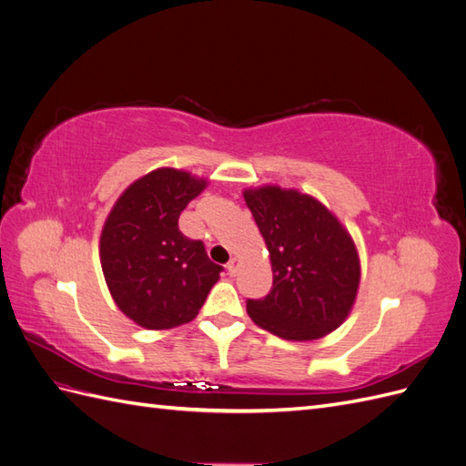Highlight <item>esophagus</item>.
I'll use <instances>...</instances> for the list:
<instances>
[{"label":"esophagus","mask_w":466,"mask_h":466,"mask_svg":"<svg viewBox=\"0 0 466 466\" xmlns=\"http://www.w3.org/2000/svg\"><path fill=\"white\" fill-rule=\"evenodd\" d=\"M238 258H231L229 260V264H228V272H229V276H237V272H238Z\"/></svg>","instance_id":"obj_1"}]
</instances>
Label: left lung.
<instances>
[{
  "mask_svg": "<svg viewBox=\"0 0 466 466\" xmlns=\"http://www.w3.org/2000/svg\"><path fill=\"white\" fill-rule=\"evenodd\" d=\"M272 264V289L247 313L284 340H317L336 330L356 303L361 266L354 238L332 211L295 188L243 190Z\"/></svg>",
  "mask_w": 466,
  "mask_h": 466,
  "instance_id": "1",
  "label": "left lung"
}]
</instances>
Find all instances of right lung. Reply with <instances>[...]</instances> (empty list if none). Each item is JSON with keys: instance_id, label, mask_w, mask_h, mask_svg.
Masks as SVG:
<instances>
[{"instance_id": "add662e5", "label": "right lung", "mask_w": 466, "mask_h": 466, "mask_svg": "<svg viewBox=\"0 0 466 466\" xmlns=\"http://www.w3.org/2000/svg\"><path fill=\"white\" fill-rule=\"evenodd\" d=\"M208 180L161 167L126 188L103 225L98 255L112 299L147 330H167L196 319L219 279L202 241L178 229L180 211Z\"/></svg>"}]
</instances>
